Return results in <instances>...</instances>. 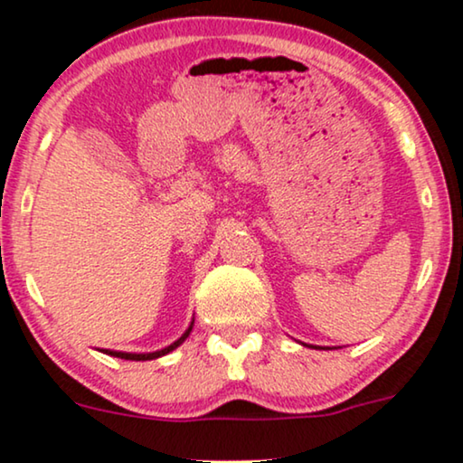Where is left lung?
I'll return each instance as SVG.
<instances>
[{
    "label": "left lung",
    "mask_w": 463,
    "mask_h": 463,
    "mask_svg": "<svg viewBox=\"0 0 463 463\" xmlns=\"http://www.w3.org/2000/svg\"><path fill=\"white\" fill-rule=\"evenodd\" d=\"M307 347H316V345H307ZM320 347V345H318ZM322 350H325V347H322Z\"/></svg>",
    "instance_id": "left-lung-1"
}]
</instances>
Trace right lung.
Returning a JSON list of instances; mask_svg holds the SVG:
<instances>
[{
  "label": "right lung",
  "mask_w": 463,
  "mask_h": 463,
  "mask_svg": "<svg viewBox=\"0 0 463 463\" xmlns=\"http://www.w3.org/2000/svg\"><path fill=\"white\" fill-rule=\"evenodd\" d=\"M192 328H194V320H192V325L187 326V331L181 335L179 339L176 341H173V344L170 345H166V347H162V350H156V352H147V354H132V352H118V350H100L103 354H107V356H113V358H124V360H156V358H160V356H166V354H170L173 350H176V347H179L183 341H185L187 337H189V333H192Z\"/></svg>",
  "instance_id": "add662e5"
}]
</instances>
